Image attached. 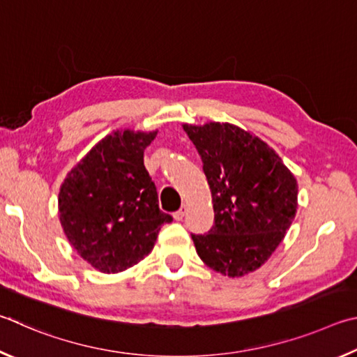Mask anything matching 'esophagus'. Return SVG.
Masks as SVG:
<instances>
[{"label":"esophagus","mask_w":357,"mask_h":357,"mask_svg":"<svg viewBox=\"0 0 357 357\" xmlns=\"http://www.w3.org/2000/svg\"><path fill=\"white\" fill-rule=\"evenodd\" d=\"M186 210H188V207H186V205L183 204L182 208H180L178 211H175V213H174V220H175V221H182L185 213H186Z\"/></svg>","instance_id":"34e87169"}]
</instances>
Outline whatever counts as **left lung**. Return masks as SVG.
Returning <instances> with one entry per match:
<instances>
[{"label":"left lung","instance_id":"1","mask_svg":"<svg viewBox=\"0 0 357 357\" xmlns=\"http://www.w3.org/2000/svg\"><path fill=\"white\" fill-rule=\"evenodd\" d=\"M204 162L215 226L191 235L205 265L229 278L257 270L295 220L298 182L276 150L234 123H183Z\"/></svg>","mask_w":357,"mask_h":357}]
</instances>
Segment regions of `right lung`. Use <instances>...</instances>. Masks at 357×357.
Returning <instances> with one entry per match:
<instances>
[{
    "label": "right lung",
    "mask_w": 357,
    "mask_h": 357,
    "mask_svg": "<svg viewBox=\"0 0 357 357\" xmlns=\"http://www.w3.org/2000/svg\"><path fill=\"white\" fill-rule=\"evenodd\" d=\"M158 130H116L67 174L58 196L62 230L75 251L97 271L135 266L152 252L162 224L172 216L158 207L144 150Z\"/></svg>",
    "instance_id": "add662e5"
}]
</instances>
